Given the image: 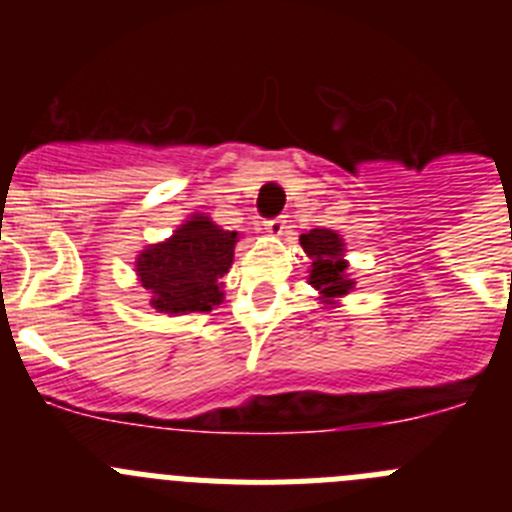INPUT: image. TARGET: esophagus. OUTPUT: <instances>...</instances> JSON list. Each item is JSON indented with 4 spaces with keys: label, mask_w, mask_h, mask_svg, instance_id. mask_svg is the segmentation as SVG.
Instances as JSON below:
<instances>
[{
    "label": "esophagus",
    "mask_w": 512,
    "mask_h": 512,
    "mask_svg": "<svg viewBox=\"0 0 512 512\" xmlns=\"http://www.w3.org/2000/svg\"><path fill=\"white\" fill-rule=\"evenodd\" d=\"M284 228H287V220H284V215L269 217V220H264V230L269 235H282Z\"/></svg>",
    "instance_id": "obj_1"
}]
</instances>
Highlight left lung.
<instances>
[{
  "instance_id": "1",
  "label": "left lung",
  "mask_w": 512,
  "mask_h": 512,
  "mask_svg": "<svg viewBox=\"0 0 512 512\" xmlns=\"http://www.w3.org/2000/svg\"><path fill=\"white\" fill-rule=\"evenodd\" d=\"M300 243L305 253L312 259L310 284L320 289L325 297L346 295L354 282L346 277V261L343 256V241L338 233L328 228H315L310 233L300 235Z\"/></svg>"
}]
</instances>
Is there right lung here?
<instances>
[{"mask_svg": "<svg viewBox=\"0 0 512 512\" xmlns=\"http://www.w3.org/2000/svg\"><path fill=\"white\" fill-rule=\"evenodd\" d=\"M238 233L223 230L210 217L194 215L166 243L138 256L140 284L161 312H210L223 302L220 279L233 264Z\"/></svg>", "mask_w": 512, "mask_h": 512, "instance_id": "1", "label": "right lung"}]
</instances>
